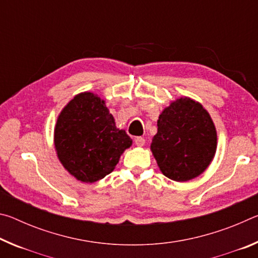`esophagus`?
<instances>
[{
	"label": "esophagus",
	"mask_w": 258,
	"mask_h": 258,
	"mask_svg": "<svg viewBox=\"0 0 258 258\" xmlns=\"http://www.w3.org/2000/svg\"><path fill=\"white\" fill-rule=\"evenodd\" d=\"M134 142L138 147H143V146H145V143H146V140H145V138H142V137H138V138H135Z\"/></svg>",
	"instance_id": "1"
}]
</instances>
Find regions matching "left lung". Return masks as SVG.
<instances>
[{
	"instance_id": "8db88e82",
	"label": "left lung",
	"mask_w": 258,
	"mask_h": 258,
	"mask_svg": "<svg viewBox=\"0 0 258 258\" xmlns=\"http://www.w3.org/2000/svg\"><path fill=\"white\" fill-rule=\"evenodd\" d=\"M157 126L150 149L166 177L186 182L206 171L215 156L217 133L202 103L187 97L173 100Z\"/></svg>"
}]
</instances>
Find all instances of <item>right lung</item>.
I'll list each match as a JSON object with an SVG mask.
<instances>
[{"mask_svg": "<svg viewBox=\"0 0 258 258\" xmlns=\"http://www.w3.org/2000/svg\"><path fill=\"white\" fill-rule=\"evenodd\" d=\"M131 146L132 139L117 128L106 101L92 92L75 95L56 119V156L81 182L94 183L110 174Z\"/></svg>", "mask_w": 258, "mask_h": 258, "instance_id": "add662e5", "label": "right lung"}]
</instances>
